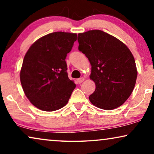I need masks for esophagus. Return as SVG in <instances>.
<instances>
[{
	"instance_id": "obj_1",
	"label": "esophagus",
	"mask_w": 154,
	"mask_h": 154,
	"mask_svg": "<svg viewBox=\"0 0 154 154\" xmlns=\"http://www.w3.org/2000/svg\"><path fill=\"white\" fill-rule=\"evenodd\" d=\"M84 80H85V79H84V78H80V79H79L77 80V81H78V83H83V82L84 81Z\"/></svg>"
}]
</instances>
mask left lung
I'll use <instances>...</instances> for the list:
<instances>
[{"mask_svg": "<svg viewBox=\"0 0 154 154\" xmlns=\"http://www.w3.org/2000/svg\"><path fill=\"white\" fill-rule=\"evenodd\" d=\"M79 50L92 66L96 88L90 102L104 110L121 106L132 94L137 71L132 52L121 41L100 30L79 33Z\"/></svg>", "mask_w": 154, "mask_h": 154, "instance_id": "1", "label": "left lung"}]
</instances>
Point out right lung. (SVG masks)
I'll return each instance as SVG.
<instances>
[{"label":"right lung","instance_id":"obj_1","mask_svg":"<svg viewBox=\"0 0 154 154\" xmlns=\"http://www.w3.org/2000/svg\"><path fill=\"white\" fill-rule=\"evenodd\" d=\"M76 39V33H49L37 40L25 54L21 84L26 97L38 109L53 111L68 102L75 85L69 79L65 59Z\"/></svg>","mask_w":154,"mask_h":154}]
</instances>
